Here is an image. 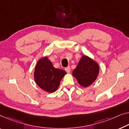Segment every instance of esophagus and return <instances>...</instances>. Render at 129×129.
<instances>
[{
  "mask_svg": "<svg viewBox=\"0 0 129 129\" xmlns=\"http://www.w3.org/2000/svg\"><path fill=\"white\" fill-rule=\"evenodd\" d=\"M65 70L66 71V72L67 73H70V72H71V68H70V67H67V68H65Z\"/></svg>",
  "mask_w": 129,
  "mask_h": 129,
  "instance_id": "esophagus-1",
  "label": "esophagus"
}]
</instances>
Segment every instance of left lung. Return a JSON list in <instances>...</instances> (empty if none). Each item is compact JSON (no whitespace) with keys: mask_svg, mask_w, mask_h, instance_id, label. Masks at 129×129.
<instances>
[{"mask_svg":"<svg viewBox=\"0 0 129 129\" xmlns=\"http://www.w3.org/2000/svg\"><path fill=\"white\" fill-rule=\"evenodd\" d=\"M99 65L86 55L80 59L72 75L80 86L86 87L93 83L99 75Z\"/></svg>","mask_w":129,"mask_h":129,"instance_id":"obj_1","label":"left lung"}]
</instances>
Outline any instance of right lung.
<instances>
[{
	"label": "right lung",
	"instance_id": "obj_1",
	"mask_svg": "<svg viewBox=\"0 0 129 129\" xmlns=\"http://www.w3.org/2000/svg\"><path fill=\"white\" fill-rule=\"evenodd\" d=\"M67 74L64 70L55 68L48 57L38 61L34 72L35 81L42 90L53 93L58 89L62 79Z\"/></svg>",
	"mask_w": 129,
	"mask_h": 129
}]
</instances>
